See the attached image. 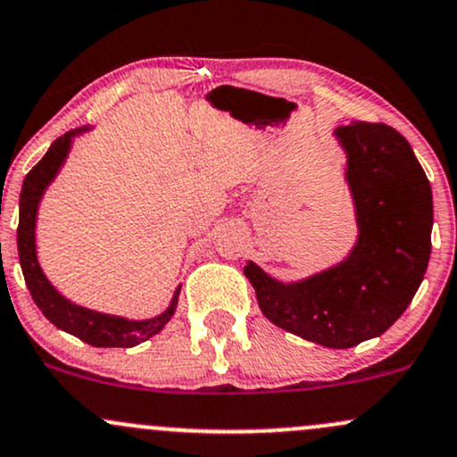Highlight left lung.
I'll return each instance as SVG.
<instances>
[{
  "instance_id": "8db88e82",
  "label": "left lung",
  "mask_w": 457,
  "mask_h": 457,
  "mask_svg": "<svg viewBox=\"0 0 457 457\" xmlns=\"http://www.w3.org/2000/svg\"><path fill=\"white\" fill-rule=\"evenodd\" d=\"M347 152L358 243L336 267L284 284L249 262L245 275L270 323L329 349L384 334L405 312L432 253V187L395 128L353 121L336 129Z\"/></svg>"
}]
</instances>
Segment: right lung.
I'll return each mask as SVG.
<instances>
[{"instance_id":"right-lung-1","label":"right lung","mask_w":457,"mask_h":457,"mask_svg":"<svg viewBox=\"0 0 457 457\" xmlns=\"http://www.w3.org/2000/svg\"><path fill=\"white\" fill-rule=\"evenodd\" d=\"M88 128H78L67 132L64 137L54 140L52 147L43 155L41 162L32 169L23 179L21 199H19V228H17V247H19V262L25 284H28L29 295H32L34 303L38 310L56 325L62 332L78 336L84 343L93 345V347H134V345L143 343V340L152 338L158 334L164 325L169 323L178 305L179 288L175 290L173 302L158 317L147 320H128L121 317H110V314L93 312V310L75 305L64 299L62 295L49 284L45 278L43 269L38 267L37 260V240H34V228H37V210L41 202L45 188L49 187L56 173L62 167L64 158H67L69 147H71V138L75 134L87 132Z\"/></svg>"}]
</instances>
